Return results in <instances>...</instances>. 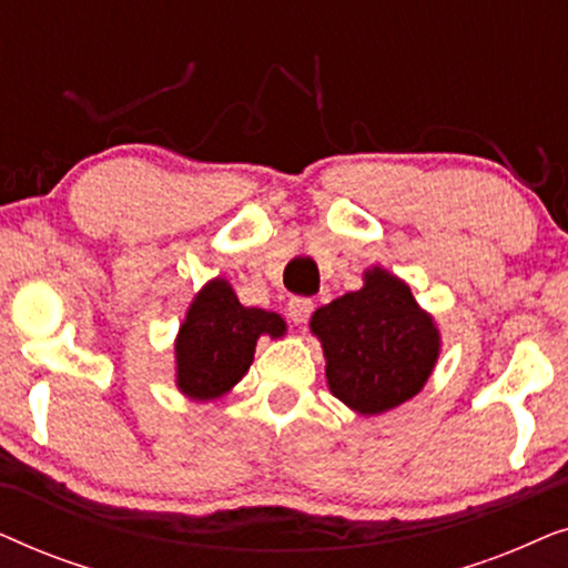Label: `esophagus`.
Listing matches in <instances>:
<instances>
[{
	"mask_svg": "<svg viewBox=\"0 0 568 568\" xmlns=\"http://www.w3.org/2000/svg\"><path fill=\"white\" fill-rule=\"evenodd\" d=\"M315 310V302L307 300V297H292L290 305H286V315H290V321H294L297 325L307 323L310 315H313Z\"/></svg>",
	"mask_w": 568,
	"mask_h": 568,
	"instance_id": "esophagus-1",
	"label": "esophagus"
}]
</instances>
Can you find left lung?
Here are the masks:
<instances>
[{
	"label": "left lung",
	"instance_id": "obj_1",
	"mask_svg": "<svg viewBox=\"0 0 568 568\" xmlns=\"http://www.w3.org/2000/svg\"><path fill=\"white\" fill-rule=\"evenodd\" d=\"M310 331L321 338L331 393L362 416L385 414L422 393L442 344L408 284L379 266L364 271L359 292L317 307Z\"/></svg>",
	"mask_w": 568,
	"mask_h": 568
}]
</instances>
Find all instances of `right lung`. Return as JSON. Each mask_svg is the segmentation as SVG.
Instances as JSON below:
<instances>
[{
	"instance_id": "obj_1",
	"label": "right lung",
	"mask_w": 568,
	"mask_h": 568,
	"mask_svg": "<svg viewBox=\"0 0 568 568\" xmlns=\"http://www.w3.org/2000/svg\"><path fill=\"white\" fill-rule=\"evenodd\" d=\"M282 315L243 307L224 278H212L193 297L175 338V385L191 400L230 393L253 364L261 336L282 338Z\"/></svg>"
}]
</instances>
